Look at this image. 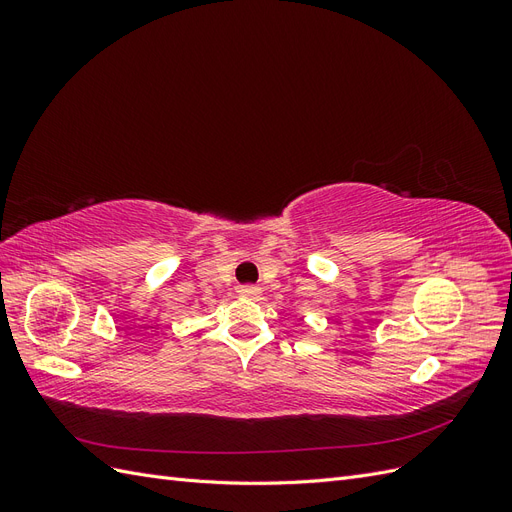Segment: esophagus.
I'll return each instance as SVG.
<instances>
[{
    "mask_svg": "<svg viewBox=\"0 0 512 512\" xmlns=\"http://www.w3.org/2000/svg\"><path fill=\"white\" fill-rule=\"evenodd\" d=\"M260 292H262V288H258V286H241V288H239L241 297H247V299L260 297Z\"/></svg>",
    "mask_w": 512,
    "mask_h": 512,
    "instance_id": "obj_1",
    "label": "esophagus"
}]
</instances>
